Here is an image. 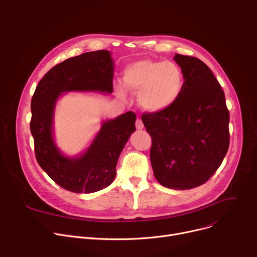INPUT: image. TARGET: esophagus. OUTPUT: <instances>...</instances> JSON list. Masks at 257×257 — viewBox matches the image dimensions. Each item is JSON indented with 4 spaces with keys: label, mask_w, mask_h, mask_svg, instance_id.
<instances>
[{
    "label": "esophagus",
    "mask_w": 257,
    "mask_h": 257,
    "mask_svg": "<svg viewBox=\"0 0 257 257\" xmlns=\"http://www.w3.org/2000/svg\"><path fill=\"white\" fill-rule=\"evenodd\" d=\"M136 127H137L138 130H143V128H144L143 121H142V120H141L140 118H138L137 120H136Z\"/></svg>",
    "instance_id": "34e87169"
}]
</instances>
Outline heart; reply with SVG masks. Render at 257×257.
Masks as SVG:
<instances>
[{
  "mask_svg": "<svg viewBox=\"0 0 257 257\" xmlns=\"http://www.w3.org/2000/svg\"><path fill=\"white\" fill-rule=\"evenodd\" d=\"M123 85L128 92L138 93L140 108L149 113L167 110L183 93L185 75L180 66L171 61L143 59L128 64L123 71ZM120 97L125 92L117 88Z\"/></svg>",
  "mask_w": 257,
  "mask_h": 257,
  "instance_id": "heart-1",
  "label": "heart"
}]
</instances>
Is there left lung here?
Wrapping results in <instances>:
<instances>
[{"label": "left lung", "instance_id": "obj_1", "mask_svg": "<svg viewBox=\"0 0 257 257\" xmlns=\"http://www.w3.org/2000/svg\"><path fill=\"white\" fill-rule=\"evenodd\" d=\"M185 86L167 110L144 113L142 121L153 140L150 162L158 182L189 190L206 183L229 147V111L224 91L201 60L175 54Z\"/></svg>", "mask_w": 257, "mask_h": 257}]
</instances>
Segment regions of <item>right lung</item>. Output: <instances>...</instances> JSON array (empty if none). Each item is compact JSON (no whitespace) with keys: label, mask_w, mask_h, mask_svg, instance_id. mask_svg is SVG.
Returning <instances> with one entry per match:
<instances>
[{"label":"right lung","mask_w":257,"mask_h":257,"mask_svg":"<svg viewBox=\"0 0 257 257\" xmlns=\"http://www.w3.org/2000/svg\"><path fill=\"white\" fill-rule=\"evenodd\" d=\"M114 61L109 51L88 52L69 58L50 69L38 83L31 100V130L35 157L56 184L74 193H93L107 188L116 176L118 158L136 131V115L130 111L103 121L86 152L65 157L53 138L56 102L63 92H113Z\"/></svg>","instance_id":"obj_1"}]
</instances>
